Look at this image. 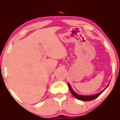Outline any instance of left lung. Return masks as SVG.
Segmentation results:
<instances>
[{"label": "left lung", "mask_w": 120, "mask_h": 120, "mask_svg": "<svg viewBox=\"0 0 120 120\" xmlns=\"http://www.w3.org/2000/svg\"><path fill=\"white\" fill-rule=\"evenodd\" d=\"M68 87H69V88L70 91H71V93L73 94V96L75 97V98L76 99H79V100H83V101H90V100H93L94 99H96L99 96H100L101 94V93H102L103 91H102V92L96 94H94V95H92V96H82V95H79L77 94L75 91H73L72 88H71V86H70V84L68 83Z\"/></svg>", "instance_id": "obj_1"}]
</instances>
